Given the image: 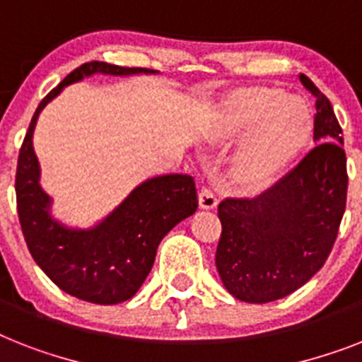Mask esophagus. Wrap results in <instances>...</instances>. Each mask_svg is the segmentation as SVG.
Returning <instances> with one entry per match:
<instances>
[{"label": "esophagus", "instance_id": "34e87169", "mask_svg": "<svg viewBox=\"0 0 362 362\" xmlns=\"http://www.w3.org/2000/svg\"><path fill=\"white\" fill-rule=\"evenodd\" d=\"M199 206L202 210H214L217 206V197L210 187L202 186L201 191H199Z\"/></svg>", "mask_w": 362, "mask_h": 362}]
</instances>
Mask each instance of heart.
I'll list each match as a JSON object with an SVG mask.
<instances>
[{"label":"heart","mask_w":362,"mask_h":362,"mask_svg":"<svg viewBox=\"0 0 362 362\" xmlns=\"http://www.w3.org/2000/svg\"><path fill=\"white\" fill-rule=\"evenodd\" d=\"M314 132V115L305 100L279 87L240 89L223 104L216 120L217 141L245 137L228 161V178L243 191H260L277 180Z\"/></svg>","instance_id":"1"}]
</instances>
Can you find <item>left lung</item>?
I'll use <instances>...</instances> for the list:
<instances>
[{
  "label": "left lung",
  "mask_w": 362,
  "mask_h": 362,
  "mask_svg": "<svg viewBox=\"0 0 362 362\" xmlns=\"http://www.w3.org/2000/svg\"><path fill=\"white\" fill-rule=\"evenodd\" d=\"M299 79L316 98L320 145L262 195L228 197L217 206V272L228 292L247 303L286 298L310 281L327 260L346 210L342 128L327 96L305 74Z\"/></svg>",
  "instance_id": "obj_1"
}]
</instances>
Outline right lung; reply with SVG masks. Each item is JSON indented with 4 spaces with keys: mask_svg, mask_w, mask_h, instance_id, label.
<instances>
[{
    "mask_svg": "<svg viewBox=\"0 0 362 362\" xmlns=\"http://www.w3.org/2000/svg\"><path fill=\"white\" fill-rule=\"evenodd\" d=\"M151 74V69H126L90 61L72 70L38 104L23 137L16 167V208L20 227L35 262L63 292L98 305L134 298L151 273L156 249L167 232L197 210V187L189 175H163L143 182L104 221L89 230L59 225L49 217V197L38 186L33 130L38 113L66 85L85 76Z\"/></svg>",
    "mask_w": 362,
    "mask_h": 362,
    "instance_id": "obj_1",
    "label": "right lung"
}]
</instances>
